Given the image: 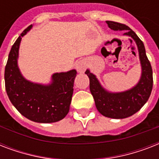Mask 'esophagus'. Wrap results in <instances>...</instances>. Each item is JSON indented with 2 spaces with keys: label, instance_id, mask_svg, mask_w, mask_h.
Wrapping results in <instances>:
<instances>
[{
  "label": "esophagus",
  "instance_id": "34e87169",
  "mask_svg": "<svg viewBox=\"0 0 159 159\" xmlns=\"http://www.w3.org/2000/svg\"><path fill=\"white\" fill-rule=\"evenodd\" d=\"M86 63L83 60H80L76 63V68L78 72H83L86 70Z\"/></svg>",
  "mask_w": 159,
  "mask_h": 159
}]
</instances>
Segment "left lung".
I'll return each mask as SVG.
<instances>
[{"label": "left lung", "mask_w": 159, "mask_h": 159, "mask_svg": "<svg viewBox=\"0 0 159 159\" xmlns=\"http://www.w3.org/2000/svg\"><path fill=\"white\" fill-rule=\"evenodd\" d=\"M112 30H125L124 35L129 36L135 42L141 65V76L138 83L132 88L120 92H111L102 87L97 76L87 69L85 73L90 79V91L95 104L102 116L112 119L129 117L140 110L150 97L153 89V71L143 43L137 34L125 25L114 21H106Z\"/></svg>", "instance_id": "8db88e82"}]
</instances>
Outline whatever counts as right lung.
Instances as JSON below:
<instances>
[{
	"label": "right lung",
	"instance_id": "right-lung-1",
	"mask_svg": "<svg viewBox=\"0 0 159 159\" xmlns=\"http://www.w3.org/2000/svg\"><path fill=\"white\" fill-rule=\"evenodd\" d=\"M25 29L12 46L5 68V83L9 99L20 113L37 123H53L69 112L77 71L55 72L48 84L29 81L18 66L21 39L32 29Z\"/></svg>",
	"mask_w": 159,
	"mask_h": 159
}]
</instances>
